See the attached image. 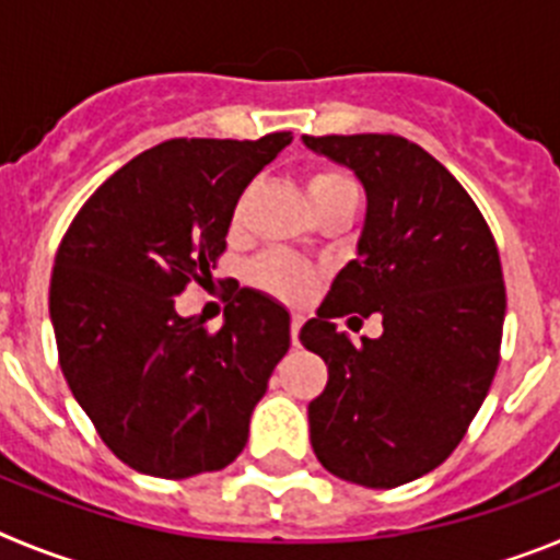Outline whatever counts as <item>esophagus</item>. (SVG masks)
Wrapping results in <instances>:
<instances>
[{
  "mask_svg": "<svg viewBox=\"0 0 560 560\" xmlns=\"http://www.w3.org/2000/svg\"><path fill=\"white\" fill-rule=\"evenodd\" d=\"M300 328H303V316L294 314L291 316V341H294V345H300Z\"/></svg>",
  "mask_w": 560,
  "mask_h": 560,
  "instance_id": "esophagus-1",
  "label": "esophagus"
}]
</instances>
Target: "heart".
Segmentation results:
<instances>
[{
    "mask_svg": "<svg viewBox=\"0 0 560 560\" xmlns=\"http://www.w3.org/2000/svg\"><path fill=\"white\" fill-rule=\"evenodd\" d=\"M305 190H308L311 207H323L328 201L341 199V196H350L355 192L353 179L348 173L336 171V167H316L314 173H308L305 179ZM252 283L257 289L271 291V294L283 296V300H303L308 296V291L314 289V269L294 257L283 255V252H266L249 266Z\"/></svg>",
    "mask_w": 560,
    "mask_h": 560,
    "instance_id": "obj_1",
    "label": "heart"
}]
</instances>
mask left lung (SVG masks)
Here are the masks:
<instances>
[{"label": "left lung", "mask_w": 560, "mask_h": 560, "mask_svg": "<svg viewBox=\"0 0 560 560\" xmlns=\"http://www.w3.org/2000/svg\"><path fill=\"white\" fill-rule=\"evenodd\" d=\"M303 142L368 190L359 257L300 330L328 364L308 404L311 446L336 477L398 488L459 446L491 389L504 323L497 241L465 187L398 133ZM350 313H378L385 334L353 346L332 325Z\"/></svg>", "instance_id": "8db88e82"}]
</instances>
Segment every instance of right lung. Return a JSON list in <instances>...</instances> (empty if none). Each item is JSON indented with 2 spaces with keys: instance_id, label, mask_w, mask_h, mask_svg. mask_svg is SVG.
Here are the masks:
<instances>
[{
  "instance_id": "1",
  "label": "right lung",
  "mask_w": 560,
  "mask_h": 560,
  "mask_svg": "<svg viewBox=\"0 0 560 560\" xmlns=\"http://www.w3.org/2000/svg\"><path fill=\"white\" fill-rule=\"evenodd\" d=\"M289 142L291 131L160 142L112 173L63 232L49 280L61 373L133 471L185 479L244 452L291 345L289 314L241 289L207 330L173 296L212 277L241 192Z\"/></svg>"
}]
</instances>
